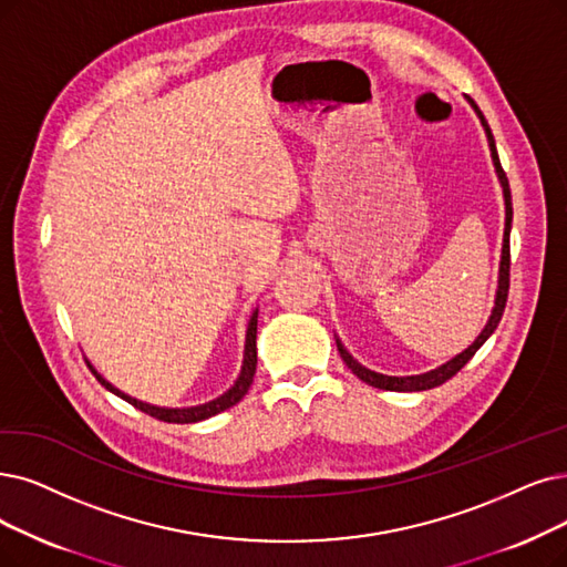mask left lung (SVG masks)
Returning <instances> with one entry per match:
<instances>
[{"instance_id":"1","label":"left lung","mask_w":567,"mask_h":567,"mask_svg":"<svg viewBox=\"0 0 567 567\" xmlns=\"http://www.w3.org/2000/svg\"><path fill=\"white\" fill-rule=\"evenodd\" d=\"M470 104L474 106V111H477V116L482 118V125H484V130H486V137H488V146H491V155H493V165H495V172H497V178H501V184H503V193H505V239H503V260H501V281H497V296H495V307H493V313H491V319H488V323H486V328L482 330V334L474 339V344L472 347H467L463 353H458L454 360H449V362H444L442 368H437V370H433V372H425V374H416V377H383V374H377V372H372V370H368V368H362L360 362H355L351 355H349V351L339 344V339H337V349H339V355H342V360L347 362L349 365V370L358 377V379H362L365 383H370V386H374V389H383V391H427V389H435V386H440V383H444L446 379H451L454 374H458L467 362H470V358L480 351V347L486 342V339L493 334V330L497 328V323H501V319H503V311H505V305H507V296H509V230H512V193H509V181H507V174H505V169H503V165H501V157H497V151H495V140H493V134H491V127H488V123H486V118H484V113L480 111V106L474 104L472 100H470Z\"/></svg>"}]
</instances>
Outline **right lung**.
Masks as SVG:
<instances>
[{"instance_id":"add662e5","label":"right lung","mask_w":567,"mask_h":567,"mask_svg":"<svg viewBox=\"0 0 567 567\" xmlns=\"http://www.w3.org/2000/svg\"><path fill=\"white\" fill-rule=\"evenodd\" d=\"M256 330H258V311L251 316V323H248V330H246L244 365H241L239 379L235 381V386H233L228 393H225V395H220V398H216V400H212V402H207V404L188 406V410H163V406H153V404L134 400V398L121 393L118 389H113L106 379H102V377L95 372L93 365H87V368H90V372H93V374L97 377V381L102 383V386H104L106 391H111L113 395L123 398V400L130 402L132 406H137L140 412H144V414H148V416H153V419H157V421H165V423H197V421H205V419H209V416H216V414H220V412H225V410H230V406L237 404V402L246 395V391L251 389L254 374H256V365H258Z\"/></svg>"}]
</instances>
